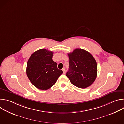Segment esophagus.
<instances>
[{
  "mask_svg": "<svg viewBox=\"0 0 124 124\" xmlns=\"http://www.w3.org/2000/svg\"><path fill=\"white\" fill-rule=\"evenodd\" d=\"M62 70H63V74H65V73H66V70H65V68H63V69H62Z\"/></svg>",
  "mask_w": 124,
  "mask_h": 124,
  "instance_id": "34e87169",
  "label": "esophagus"
}]
</instances>
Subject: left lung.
I'll return each mask as SVG.
<instances>
[{
	"label": "left lung",
	"mask_w": 124,
	"mask_h": 124,
	"mask_svg": "<svg viewBox=\"0 0 124 124\" xmlns=\"http://www.w3.org/2000/svg\"><path fill=\"white\" fill-rule=\"evenodd\" d=\"M69 69L66 76L75 86L80 88L90 86L97 76V64L95 59L88 51L76 48L68 54Z\"/></svg>",
	"instance_id": "1"
}]
</instances>
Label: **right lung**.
I'll return each instance as SVG.
<instances>
[{
	"mask_svg": "<svg viewBox=\"0 0 124 124\" xmlns=\"http://www.w3.org/2000/svg\"><path fill=\"white\" fill-rule=\"evenodd\" d=\"M53 53L46 49H41L33 53L27 61L28 78L39 89H48L63 74L62 70L57 68V63L52 59Z\"/></svg>",
	"mask_w": 124,
	"mask_h": 124,
	"instance_id": "obj_1",
	"label": "right lung"
}]
</instances>
